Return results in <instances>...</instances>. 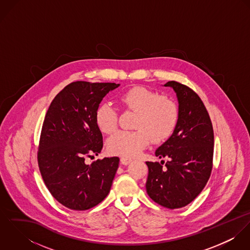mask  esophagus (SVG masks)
Here are the masks:
<instances>
[{
  "label": "esophagus",
  "instance_id": "obj_1",
  "mask_svg": "<svg viewBox=\"0 0 250 250\" xmlns=\"http://www.w3.org/2000/svg\"><path fill=\"white\" fill-rule=\"evenodd\" d=\"M120 162H121L122 165L127 166V165H129V164L132 162V160L129 159V158H126V157H122V158L120 159Z\"/></svg>",
  "mask_w": 250,
  "mask_h": 250
}]
</instances>
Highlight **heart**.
<instances>
[{
  "label": "heart",
  "instance_id": "obj_1",
  "mask_svg": "<svg viewBox=\"0 0 250 250\" xmlns=\"http://www.w3.org/2000/svg\"><path fill=\"white\" fill-rule=\"evenodd\" d=\"M118 102L123 109L136 111L133 124L136 130L118 131L107 140V151L112 155L135 157L151 139L154 143L165 142L176 130L180 110L169 95L159 94L144 86H134L120 94ZM94 120L104 134H111L117 128V112L107 102L97 107Z\"/></svg>",
  "mask_w": 250,
  "mask_h": 250
}]
</instances>
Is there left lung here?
Here are the masks:
<instances>
[{"label": "left lung", "mask_w": 250, "mask_h": 250, "mask_svg": "<svg viewBox=\"0 0 250 250\" xmlns=\"http://www.w3.org/2000/svg\"><path fill=\"white\" fill-rule=\"evenodd\" d=\"M178 97L180 117L172 136L156 150L167 161L146 162V191L161 206L178 209L189 204L205 188L213 169L214 130L198 94L186 84L169 81Z\"/></svg>", "instance_id": "left-lung-1"}]
</instances>
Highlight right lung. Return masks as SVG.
I'll return each mask as SVG.
<instances>
[{"mask_svg":"<svg viewBox=\"0 0 250 250\" xmlns=\"http://www.w3.org/2000/svg\"><path fill=\"white\" fill-rule=\"evenodd\" d=\"M115 83L77 81L59 92L48 108L39 139L37 162L42 179L61 204L85 211L102 202L109 192L119 158H104L91 165L85 157L103 147L95 110Z\"/></svg>","mask_w":250,"mask_h":250,"instance_id":"obj_1","label":"right lung"}]
</instances>
